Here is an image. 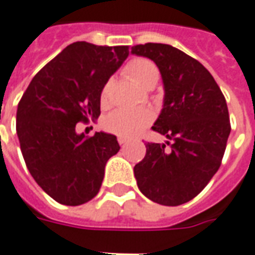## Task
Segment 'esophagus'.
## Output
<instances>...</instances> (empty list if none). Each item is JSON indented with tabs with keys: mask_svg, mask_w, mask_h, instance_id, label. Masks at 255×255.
Returning a JSON list of instances; mask_svg holds the SVG:
<instances>
[{
	"mask_svg": "<svg viewBox=\"0 0 255 255\" xmlns=\"http://www.w3.org/2000/svg\"><path fill=\"white\" fill-rule=\"evenodd\" d=\"M118 142H119V145H125V144L128 142V140H126L125 137H118Z\"/></svg>",
	"mask_w": 255,
	"mask_h": 255,
	"instance_id": "1",
	"label": "esophagus"
}]
</instances>
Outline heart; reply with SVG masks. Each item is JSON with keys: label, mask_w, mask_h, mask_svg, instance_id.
I'll use <instances>...</instances> for the list:
<instances>
[{"label": "heart", "mask_w": 255, "mask_h": 255, "mask_svg": "<svg viewBox=\"0 0 255 255\" xmlns=\"http://www.w3.org/2000/svg\"><path fill=\"white\" fill-rule=\"evenodd\" d=\"M125 74H128L131 79H134L137 84L142 88H152L159 79V70L153 61L144 59V57H134L131 59L124 68ZM110 88L111 84L106 82L100 92V103L102 106H107L110 102ZM153 115L147 108L140 110H128L119 108L107 115L104 119L106 130L117 134L119 137L130 138L144 130L148 125L152 122Z\"/></svg>", "instance_id": "b5f03b06"}]
</instances>
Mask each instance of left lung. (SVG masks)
Returning a JSON list of instances; mask_svg holds the SVG:
<instances>
[{"instance_id":"left-lung-1","label":"left lung","mask_w":255,"mask_h":255,"mask_svg":"<svg viewBox=\"0 0 255 255\" xmlns=\"http://www.w3.org/2000/svg\"><path fill=\"white\" fill-rule=\"evenodd\" d=\"M131 53L155 61L162 74L165 104L152 130L170 140L145 142V156L134 166L137 185L155 203H187L223 162L231 133L225 97L203 64L171 45H136Z\"/></svg>"}]
</instances>
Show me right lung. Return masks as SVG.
Instances as JSON below:
<instances>
[{"label":"right lung","instance_id":"add662e5","mask_svg":"<svg viewBox=\"0 0 255 255\" xmlns=\"http://www.w3.org/2000/svg\"><path fill=\"white\" fill-rule=\"evenodd\" d=\"M129 56V46L74 42L41 68L21 96L16 131L26 166L50 198L66 206L99 194L107 160L119 151L103 131L77 134L100 115V92Z\"/></svg>","mask_w":255,"mask_h":255}]
</instances>
